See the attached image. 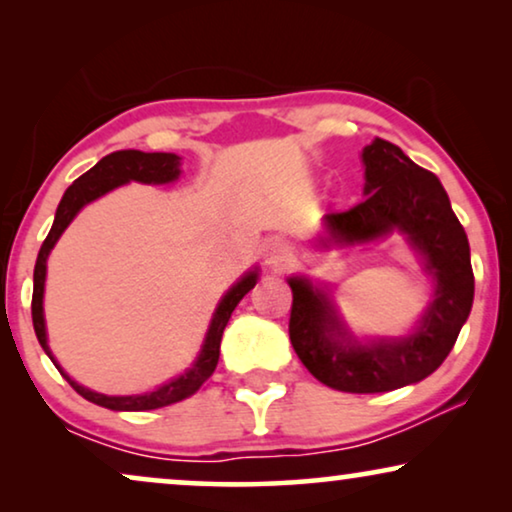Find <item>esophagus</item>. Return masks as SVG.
Segmentation results:
<instances>
[{
    "mask_svg": "<svg viewBox=\"0 0 512 512\" xmlns=\"http://www.w3.org/2000/svg\"><path fill=\"white\" fill-rule=\"evenodd\" d=\"M263 258L270 268H284V265L289 263V247H286L282 240H270L263 249Z\"/></svg>",
    "mask_w": 512,
    "mask_h": 512,
    "instance_id": "34e87169",
    "label": "esophagus"
}]
</instances>
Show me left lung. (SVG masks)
<instances>
[{
	"mask_svg": "<svg viewBox=\"0 0 512 512\" xmlns=\"http://www.w3.org/2000/svg\"><path fill=\"white\" fill-rule=\"evenodd\" d=\"M363 165L366 200L326 214L328 237L319 242H368L401 230L436 279V300L408 338L361 345L349 338L324 291L307 279H289V338L303 366L326 387L380 394L424 380L447 359L471 312L475 284L466 230L436 174L384 139L363 149Z\"/></svg>",
	"mask_w": 512,
	"mask_h": 512,
	"instance_id": "left-lung-1",
	"label": "left lung"
}]
</instances>
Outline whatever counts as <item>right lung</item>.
Instances as JSON below:
<instances>
[{
	"label": "right lung",
	"instance_id": "obj_1",
	"mask_svg": "<svg viewBox=\"0 0 512 512\" xmlns=\"http://www.w3.org/2000/svg\"><path fill=\"white\" fill-rule=\"evenodd\" d=\"M179 156L174 153H144V151H135V149H125V151H114L109 156H104L100 163L95 167H90L86 174H81L79 179L74 181L72 186L67 188L65 195H62L58 212H55V221L48 237L41 244L39 256H37V265H34V291H32V324H34V333H37L39 345L44 347V352L51 356V349L46 345V326H44V282H46V258L51 254V249L58 242V237L65 233V228L72 223V219L79 214V209L88 202H93L100 195L109 193L111 188L128 184V181H142V184H167V181H174L179 177ZM256 272H249L247 277H242L233 289H230L223 300L216 307L212 326L207 331V340L202 345V352L198 356V361L193 363V368L184 373L177 380H172L170 384H163V387L156 391H149V394L142 396H104L97 394V391H90L81 384H76L74 380L62 373V368L55 363L51 356V361L55 363V368L60 370L62 375L67 377V382L72 384L76 394H81L86 401L102 405V408L109 410H156V408H165V405H172L181 401V398L195 394L202 387V382H207L212 377L216 363H219V349H221V335L223 328H226L230 314L237 307V303L247 296V293L254 289L256 284Z\"/></svg>",
	"mask_w": 512,
	"mask_h": 512
}]
</instances>
